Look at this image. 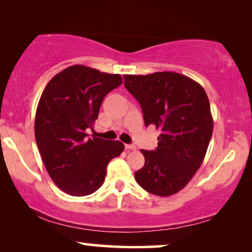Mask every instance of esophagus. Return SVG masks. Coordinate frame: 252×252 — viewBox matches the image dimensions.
Returning a JSON list of instances; mask_svg holds the SVG:
<instances>
[{
  "label": "esophagus",
  "mask_w": 252,
  "mask_h": 252,
  "mask_svg": "<svg viewBox=\"0 0 252 252\" xmlns=\"http://www.w3.org/2000/svg\"><path fill=\"white\" fill-rule=\"evenodd\" d=\"M125 148L127 150H135L136 147L134 144H125Z\"/></svg>",
  "instance_id": "1"
}]
</instances>
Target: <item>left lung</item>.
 <instances>
[{
  "mask_svg": "<svg viewBox=\"0 0 252 252\" xmlns=\"http://www.w3.org/2000/svg\"><path fill=\"white\" fill-rule=\"evenodd\" d=\"M124 79L142 108L146 126L160 129L156 149L141 150L146 161L135 180L150 194H177L202 165L211 140L208 95L198 82L175 72L125 74Z\"/></svg>",
  "mask_w": 252,
  "mask_h": 252,
  "instance_id": "obj_1",
  "label": "left lung"
}]
</instances>
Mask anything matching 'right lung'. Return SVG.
<instances>
[{"label": "right lung", "mask_w": 252, "mask_h": 252, "mask_svg": "<svg viewBox=\"0 0 252 252\" xmlns=\"http://www.w3.org/2000/svg\"><path fill=\"white\" fill-rule=\"evenodd\" d=\"M119 74L72 65L44 88L34 132L48 174L71 196L91 195L104 182L106 166L124 150L120 141L88 137L103 98L122 85Z\"/></svg>", "instance_id": "obj_1"}]
</instances>
